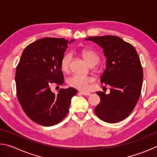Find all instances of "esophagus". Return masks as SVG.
Listing matches in <instances>:
<instances>
[{
	"mask_svg": "<svg viewBox=\"0 0 157 157\" xmlns=\"http://www.w3.org/2000/svg\"><path fill=\"white\" fill-rule=\"evenodd\" d=\"M80 93L81 94H83V95H85V96H90V94H91V93L90 92H80Z\"/></svg>",
	"mask_w": 157,
	"mask_h": 157,
	"instance_id": "1",
	"label": "esophagus"
}]
</instances>
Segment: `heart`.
I'll return each mask as SVG.
<instances>
[{
	"label": "heart",
	"instance_id": "obj_1",
	"mask_svg": "<svg viewBox=\"0 0 157 157\" xmlns=\"http://www.w3.org/2000/svg\"><path fill=\"white\" fill-rule=\"evenodd\" d=\"M81 54L84 59L88 64H91L93 62L98 63L99 56L95 52L89 49H83L81 51ZM71 59V54L70 53L65 54L60 60V69L63 72H67L70 69V65ZM93 78L90 76L74 74L70 76L67 80L69 86L78 89L82 91H87L90 88V83L92 82Z\"/></svg>",
	"mask_w": 157,
	"mask_h": 157
}]
</instances>
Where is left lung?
Here are the masks:
<instances>
[{"label":"left lung","instance_id":"8db88e82","mask_svg":"<svg viewBox=\"0 0 157 157\" xmlns=\"http://www.w3.org/2000/svg\"><path fill=\"white\" fill-rule=\"evenodd\" d=\"M97 43L103 49L106 67L101 83L109 85L110 92H97L101 102L94 108L103 121L114 123L127 118L141 95L144 72L135 48L115 36H91L85 39Z\"/></svg>","mask_w":157,"mask_h":157}]
</instances>
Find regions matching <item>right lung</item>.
<instances>
[{"label": "right lung", "mask_w": 157, "mask_h": 157, "mask_svg": "<svg viewBox=\"0 0 157 157\" xmlns=\"http://www.w3.org/2000/svg\"><path fill=\"white\" fill-rule=\"evenodd\" d=\"M75 40L44 38L27 45L16 67L15 81L18 100L26 115L43 126L60 123L68 113L73 87L51 91L54 83L63 85L60 60L68 45Z\"/></svg>", "instance_id": "right-lung-1"}]
</instances>
